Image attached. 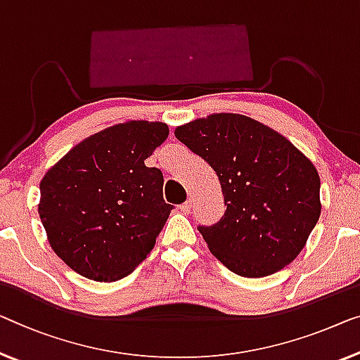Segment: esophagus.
<instances>
[{"label":"esophagus","mask_w":360,"mask_h":360,"mask_svg":"<svg viewBox=\"0 0 360 360\" xmlns=\"http://www.w3.org/2000/svg\"><path fill=\"white\" fill-rule=\"evenodd\" d=\"M191 208H192V198H189V200H186L184 203H182V205H181V212L189 213Z\"/></svg>","instance_id":"34e87169"}]
</instances>
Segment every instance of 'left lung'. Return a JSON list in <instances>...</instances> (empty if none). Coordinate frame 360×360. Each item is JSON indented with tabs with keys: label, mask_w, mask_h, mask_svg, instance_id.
I'll return each mask as SVG.
<instances>
[{
	"label": "left lung",
	"mask_w": 360,
	"mask_h": 360,
	"mask_svg": "<svg viewBox=\"0 0 360 360\" xmlns=\"http://www.w3.org/2000/svg\"><path fill=\"white\" fill-rule=\"evenodd\" d=\"M217 173L226 212L198 226L212 254L233 273L262 278L291 264L321 212L312 162L262 122L218 112L174 131Z\"/></svg>",
	"instance_id": "left-lung-1"
}]
</instances>
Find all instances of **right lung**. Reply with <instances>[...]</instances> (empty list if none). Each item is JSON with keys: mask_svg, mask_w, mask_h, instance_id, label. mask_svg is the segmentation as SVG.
Instances as JSON below:
<instances>
[{"mask_svg": "<svg viewBox=\"0 0 360 360\" xmlns=\"http://www.w3.org/2000/svg\"><path fill=\"white\" fill-rule=\"evenodd\" d=\"M163 122L129 121L94 134L40 182L39 213L56 255L94 281L127 276L157 243L173 205L163 173L146 160L162 146Z\"/></svg>", "mask_w": 360, "mask_h": 360, "instance_id": "right-lung-1", "label": "right lung"}]
</instances>
